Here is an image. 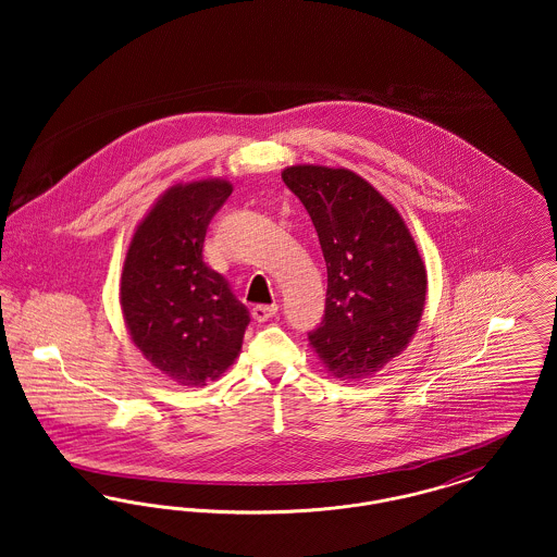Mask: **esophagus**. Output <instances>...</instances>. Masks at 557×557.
Masks as SVG:
<instances>
[{
  "label": "esophagus",
  "mask_w": 557,
  "mask_h": 557,
  "mask_svg": "<svg viewBox=\"0 0 557 557\" xmlns=\"http://www.w3.org/2000/svg\"><path fill=\"white\" fill-rule=\"evenodd\" d=\"M275 313H277V305H257L252 309V318H255V321H259V323L273 318Z\"/></svg>",
  "instance_id": "34e87169"
}]
</instances>
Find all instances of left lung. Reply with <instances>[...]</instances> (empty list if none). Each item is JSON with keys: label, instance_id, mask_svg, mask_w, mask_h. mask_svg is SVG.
Returning <instances> with one entry per match:
<instances>
[{"label": "left lung", "instance_id": "obj_1", "mask_svg": "<svg viewBox=\"0 0 557 557\" xmlns=\"http://www.w3.org/2000/svg\"><path fill=\"white\" fill-rule=\"evenodd\" d=\"M309 212L327 267L325 315L309 343L334 377H370L398 357L424 313L425 265L397 209L348 169L282 171Z\"/></svg>", "mask_w": 557, "mask_h": 557}]
</instances>
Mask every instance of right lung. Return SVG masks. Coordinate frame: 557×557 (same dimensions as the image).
Returning <instances> with one entry per match:
<instances>
[{"label": "right lung", "mask_w": 557, "mask_h": 557, "mask_svg": "<svg viewBox=\"0 0 557 557\" xmlns=\"http://www.w3.org/2000/svg\"><path fill=\"white\" fill-rule=\"evenodd\" d=\"M232 191L216 177L169 187L127 248L121 309L133 345L182 386H207L234 366L250 321L202 259L207 227Z\"/></svg>", "instance_id": "add662e5"}]
</instances>
